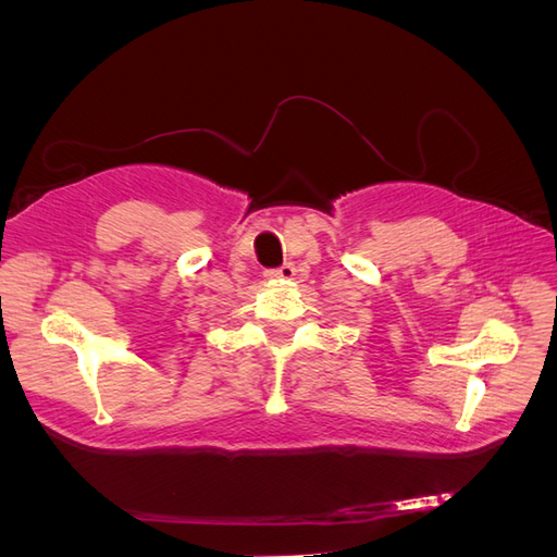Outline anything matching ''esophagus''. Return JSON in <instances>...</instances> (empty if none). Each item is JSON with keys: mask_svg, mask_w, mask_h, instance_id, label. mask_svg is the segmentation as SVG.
Listing matches in <instances>:
<instances>
[{"mask_svg": "<svg viewBox=\"0 0 557 557\" xmlns=\"http://www.w3.org/2000/svg\"><path fill=\"white\" fill-rule=\"evenodd\" d=\"M264 276L274 278V281H288V278L295 276V267L293 264H281V267H274V269H267Z\"/></svg>", "mask_w": 557, "mask_h": 557, "instance_id": "esophagus-1", "label": "esophagus"}]
</instances>
